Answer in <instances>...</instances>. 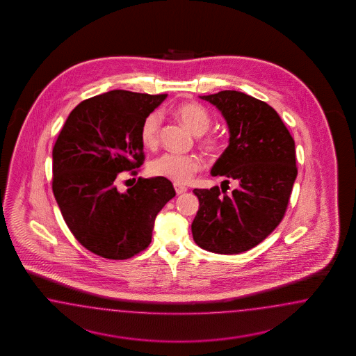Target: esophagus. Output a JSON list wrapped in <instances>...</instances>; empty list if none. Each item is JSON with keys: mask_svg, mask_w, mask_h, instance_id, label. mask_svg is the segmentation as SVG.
Returning <instances> with one entry per match:
<instances>
[{"mask_svg": "<svg viewBox=\"0 0 356 356\" xmlns=\"http://www.w3.org/2000/svg\"><path fill=\"white\" fill-rule=\"evenodd\" d=\"M175 191L177 194H183L188 191V188L184 186V185H180V184H175Z\"/></svg>", "mask_w": 356, "mask_h": 356, "instance_id": "34e87169", "label": "esophagus"}]
</instances>
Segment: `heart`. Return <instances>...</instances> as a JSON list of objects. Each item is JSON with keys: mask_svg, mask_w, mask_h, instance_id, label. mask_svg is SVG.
Listing matches in <instances>:
<instances>
[{"mask_svg": "<svg viewBox=\"0 0 356 356\" xmlns=\"http://www.w3.org/2000/svg\"><path fill=\"white\" fill-rule=\"evenodd\" d=\"M173 113L197 136L204 134L211 124V116L207 109L197 103H181L173 108ZM162 118L158 112H151L142 121L140 137L145 147L154 149L158 146ZM201 143L207 151L219 149V140L214 137H206L201 140ZM201 167L202 161L197 155L167 152L151 162L150 172L154 176L171 180L173 183L188 184L193 179L194 175L201 170Z\"/></svg>", "mask_w": 356, "mask_h": 356, "instance_id": "1", "label": "heart"}]
</instances>
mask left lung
Wrapping results in <instances>:
<instances>
[{"mask_svg":"<svg viewBox=\"0 0 356 356\" xmlns=\"http://www.w3.org/2000/svg\"><path fill=\"white\" fill-rule=\"evenodd\" d=\"M226 119L229 145L211 168L232 193L213 186L194 189L200 209L192 223L198 247L237 254L264 241L278 227L298 176L295 140L277 111L244 92L225 90L200 97Z\"/></svg>","mask_w":356,"mask_h":356,"instance_id":"1","label":"left lung"}]
</instances>
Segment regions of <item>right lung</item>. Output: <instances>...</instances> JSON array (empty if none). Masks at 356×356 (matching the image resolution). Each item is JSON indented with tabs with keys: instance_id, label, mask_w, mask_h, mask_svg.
<instances>
[{
	"instance_id": "1",
	"label": "right lung",
	"mask_w": 356,
	"mask_h": 356,
	"mask_svg": "<svg viewBox=\"0 0 356 356\" xmlns=\"http://www.w3.org/2000/svg\"><path fill=\"white\" fill-rule=\"evenodd\" d=\"M167 94L112 90L76 106L52 151V191L76 240L100 257L127 259L147 248L154 222L176 195L170 180L140 177L121 193L120 172L137 175L142 121Z\"/></svg>"
}]
</instances>
